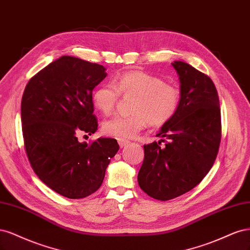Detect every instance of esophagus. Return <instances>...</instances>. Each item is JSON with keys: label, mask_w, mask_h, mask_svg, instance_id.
Masks as SVG:
<instances>
[{"label": "esophagus", "mask_w": 250, "mask_h": 250, "mask_svg": "<svg viewBox=\"0 0 250 250\" xmlns=\"http://www.w3.org/2000/svg\"><path fill=\"white\" fill-rule=\"evenodd\" d=\"M117 141H118V144H119V146L120 147H124V146H125L126 144L128 143V141L127 140H125V139H117Z\"/></svg>", "instance_id": "1"}]
</instances>
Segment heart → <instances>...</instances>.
Instances as JSON below:
<instances>
[{"mask_svg":"<svg viewBox=\"0 0 250 250\" xmlns=\"http://www.w3.org/2000/svg\"><path fill=\"white\" fill-rule=\"evenodd\" d=\"M120 94L135 96L131 108L133 114L117 115L103 124L104 133L120 139L134 138L147 124L164 125L178 112L181 102L178 87L142 71H127L113 84L98 86L92 93V102L102 113L109 115L115 110Z\"/></svg>","mask_w":250,"mask_h":250,"instance_id":"obj_1","label":"heart"}]
</instances>
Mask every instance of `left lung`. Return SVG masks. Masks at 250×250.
<instances>
[{"label": "left lung", "instance_id": "8db88e82", "mask_svg": "<svg viewBox=\"0 0 250 250\" xmlns=\"http://www.w3.org/2000/svg\"><path fill=\"white\" fill-rule=\"evenodd\" d=\"M181 102L158 137L168 140L144 146L138 173L140 188L150 197L169 200L192 190L212 168L221 140L219 98L212 80L190 64L174 61Z\"/></svg>", "mask_w": 250, "mask_h": 250}]
</instances>
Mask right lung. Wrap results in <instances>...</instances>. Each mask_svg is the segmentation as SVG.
Wrapping results in <instances>:
<instances>
[{
    "label": "right lung",
    "instance_id": "obj_1",
    "mask_svg": "<svg viewBox=\"0 0 250 250\" xmlns=\"http://www.w3.org/2000/svg\"><path fill=\"white\" fill-rule=\"evenodd\" d=\"M106 76L100 64L62 56L32 77L23 91L21 115L29 162L64 197L84 198L98 190L119 149L112 138L78 140L80 134L98 130L92 90Z\"/></svg>",
    "mask_w": 250,
    "mask_h": 250
}]
</instances>
